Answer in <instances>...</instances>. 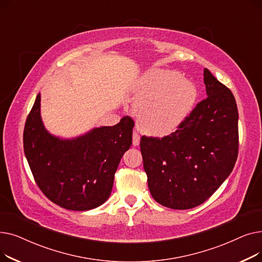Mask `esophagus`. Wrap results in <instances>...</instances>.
<instances>
[{
    "label": "esophagus",
    "instance_id": "obj_1",
    "mask_svg": "<svg viewBox=\"0 0 262 262\" xmlns=\"http://www.w3.org/2000/svg\"><path fill=\"white\" fill-rule=\"evenodd\" d=\"M139 143H140V136H139L138 133L134 132L133 133V144L134 145H139Z\"/></svg>",
    "mask_w": 262,
    "mask_h": 262
}]
</instances>
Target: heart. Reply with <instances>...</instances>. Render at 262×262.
Here are the masks:
<instances>
[{
  "instance_id": "heart-1",
  "label": "heart",
  "mask_w": 262,
  "mask_h": 262,
  "mask_svg": "<svg viewBox=\"0 0 262 262\" xmlns=\"http://www.w3.org/2000/svg\"><path fill=\"white\" fill-rule=\"evenodd\" d=\"M196 89L176 71H148L135 89V108L139 128L152 136L173 133L189 116Z\"/></svg>"
}]
</instances>
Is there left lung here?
<instances>
[{"label":"left lung","instance_id":"obj_1","mask_svg":"<svg viewBox=\"0 0 262 262\" xmlns=\"http://www.w3.org/2000/svg\"><path fill=\"white\" fill-rule=\"evenodd\" d=\"M207 98L163 138L142 136L140 149L153 199L172 209L208 200L231 173L238 157V108L231 91L204 69Z\"/></svg>","mask_w":262,"mask_h":262}]
</instances>
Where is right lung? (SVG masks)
Here are the masks:
<instances>
[{
    "instance_id": "1",
    "label": "right lung",
    "mask_w": 262,
    "mask_h": 262,
    "mask_svg": "<svg viewBox=\"0 0 262 262\" xmlns=\"http://www.w3.org/2000/svg\"><path fill=\"white\" fill-rule=\"evenodd\" d=\"M135 123L128 116L114 126L93 128L74 139L51 135L40 116V94L23 133L25 157L42 193L62 208L99 207L112 193L115 173L132 145Z\"/></svg>"
}]
</instances>
